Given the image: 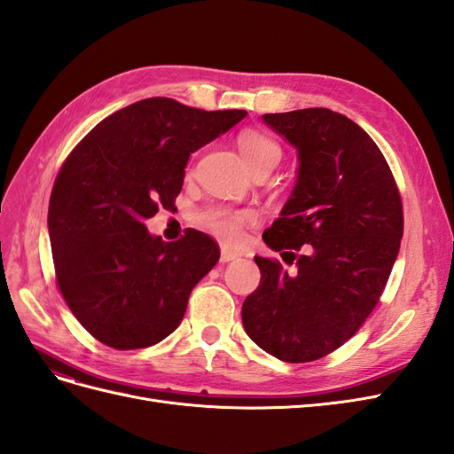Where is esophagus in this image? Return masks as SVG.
I'll list each match as a JSON object with an SVG mask.
<instances>
[{"label":"esophagus","mask_w":454,"mask_h":454,"mask_svg":"<svg viewBox=\"0 0 454 454\" xmlns=\"http://www.w3.org/2000/svg\"><path fill=\"white\" fill-rule=\"evenodd\" d=\"M240 257V254L239 252H231V250H227V248H223L222 250V263H229V261H235V259H239Z\"/></svg>","instance_id":"esophagus-1"}]
</instances>
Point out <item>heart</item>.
Returning a JSON list of instances; mask_svg holds the SVG:
<instances>
[{
	"label": "heart",
	"instance_id": "obj_1",
	"mask_svg": "<svg viewBox=\"0 0 454 454\" xmlns=\"http://www.w3.org/2000/svg\"><path fill=\"white\" fill-rule=\"evenodd\" d=\"M239 147L246 162L250 164V168L257 167V164L280 160L282 151L278 144L267 134L257 130H244L239 136ZM255 219V212L248 208H210L199 215V223L222 239L223 242H239L242 237L244 225Z\"/></svg>",
	"mask_w": 454,
	"mask_h": 454
}]
</instances>
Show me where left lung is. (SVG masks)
Returning a JSON list of instances; mask_svg holds the SVG:
<instances>
[{
  "instance_id": "left-lung-1",
  "label": "left lung",
  "mask_w": 454,
  "mask_h": 454,
  "mask_svg": "<svg viewBox=\"0 0 454 454\" xmlns=\"http://www.w3.org/2000/svg\"><path fill=\"white\" fill-rule=\"evenodd\" d=\"M261 119L297 149L299 162L263 240L287 250L290 263L301 246L307 254L295 272L255 255L261 284L244 301L242 324L274 358L303 364L339 348L375 309L400 252L402 199L380 149L348 117L309 107Z\"/></svg>"
}]
</instances>
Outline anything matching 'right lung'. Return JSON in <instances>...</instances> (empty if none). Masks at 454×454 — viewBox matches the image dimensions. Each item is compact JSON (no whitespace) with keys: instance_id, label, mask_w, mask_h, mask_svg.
Masks as SVG:
<instances>
[{"instance_id":"obj_1","label":"right lung","mask_w":454,"mask_h":454,"mask_svg":"<svg viewBox=\"0 0 454 454\" xmlns=\"http://www.w3.org/2000/svg\"><path fill=\"white\" fill-rule=\"evenodd\" d=\"M246 115L147 98L106 117L66 159L47 217L54 270L67 307L104 345L153 347L182 324L219 248L195 229L164 242L145 219L174 208L191 153Z\"/></svg>"}]
</instances>
